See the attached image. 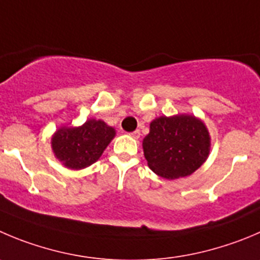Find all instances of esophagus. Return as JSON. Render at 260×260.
<instances>
[{"label": "esophagus", "mask_w": 260, "mask_h": 260, "mask_svg": "<svg viewBox=\"0 0 260 260\" xmlns=\"http://www.w3.org/2000/svg\"><path fill=\"white\" fill-rule=\"evenodd\" d=\"M128 135H130V137H132V138H134V139H139V138H140V132H139V130H135V132L130 133V134H128Z\"/></svg>", "instance_id": "obj_1"}]
</instances>
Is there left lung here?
<instances>
[{
    "instance_id": "obj_1",
    "label": "left lung",
    "mask_w": 260,
    "mask_h": 260,
    "mask_svg": "<svg viewBox=\"0 0 260 260\" xmlns=\"http://www.w3.org/2000/svg\"><path fill=\"white\" fill-rule=\"evenodd\" d=\"M148 167L167 180L194 174L211 152V135L206 123L194 115L159 116L143 139Z\"/></svg>"
}]
</instances>
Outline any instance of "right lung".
<instances>
[{
	"label": "right lung",
	"mask_w": 260,
	"mask_h": 260,
	"mask_svg": "<svg viewBox=\"0 0 260 260\" xmlns=\"http://www.w3.org/2000/svg\"><path fill=\"white\" fill-rule=\"evenodd\" d=\"M116 130L105 121L89 118L80 126H61L51 138L54 157L70 170H83L100 159Z\"/></svg>",
	"instance_id": "1"
}]
</instances>
